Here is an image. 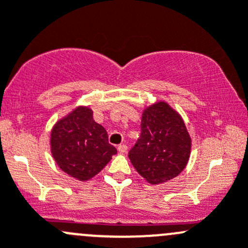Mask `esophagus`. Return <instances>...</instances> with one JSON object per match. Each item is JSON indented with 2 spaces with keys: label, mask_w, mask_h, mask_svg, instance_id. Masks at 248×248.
<instances>
[{
  "label": "esophagus",
  "mask_w": 248,
  "mask_h": 248,
  "mask_svg": "<svg viewBox=\"0 0 248 248\" xmlns=\"http://www.w3.org/2000/svg\"><path fill=\"white\" fill-rule=\"evenodd\" d=\"M117 150H119L120 154H124V152H127V145H126V144L119 145V147H117Z\"/></svg>",
  "instance_id": "obj_1"
}]
</instances>
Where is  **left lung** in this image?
Wrapping results in <instances>:
<instances>
[{"instance_id": "1", "label": "left lung", "mask_w": 248, "mask_h": 248, "mask_svg": "<svg viewBox=\"0 0 248 248\" xmlns=\"http://www.w3.org/2000/svg\"><path fill=\"white\" fill-rule=\"evenodd\" d=\"M192 139L181 115L167 102L145 107L141 133L129 151L131 163L149 184L168 182L189 161Z\"/></svg>"}]
</instances>
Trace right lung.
Instances as JSON below:
<instances>
[{
	"label": "right lung",
	"mask_w": 248,
	"mask_h": 248,
	"mask_svg": "<svg viewBox=\"0 0 248 248\" xmlns=\"http://www.w3.org/2000/svg\"><path fill=\"white\" fill-rule=\"evenodd\" d=\"M50 151L59 168L79 181L96 176L117 154L87 106H78L52 126Z\"/></svg>",
	"instance_id": "obj_1"
}]
</instances>
